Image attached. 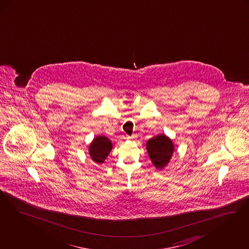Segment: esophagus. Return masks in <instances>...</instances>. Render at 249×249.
Masks as SVG:
<instances>
[{
  "label": "esophagus",
  "instance_id": "1",
  "mask_svg": "<svg viewBox=\"0 0 249 249\" xmlns=\"http://www.w3.org/2000/svg\"><path fill=\"white\" fill-rule=\"evenodd\" d=\"M133 136H127V139H133Z\"/></svg>",
  "mask_w": 249,
  "mask_h": 249
}]
</instances>
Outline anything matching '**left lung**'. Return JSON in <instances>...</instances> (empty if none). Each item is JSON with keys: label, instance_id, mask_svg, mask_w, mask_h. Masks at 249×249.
Here are the masks:
<instances>
[{"label": "left lung", "instance_id": "8db88e82", "mask_svg": "<svg viewBox=\"0 0 249 249\" xmlns=\"http://www.w3.org/2000/svg\"><path fill=\"white\" fill-rule=\"evenodd\" d=\"M146 150L154 166L162 169L169 164L174 152V144L168 136L160 134L147 141Z\"/></svg>", "mask_w": 249, "mask_h": 249}]
</instances>
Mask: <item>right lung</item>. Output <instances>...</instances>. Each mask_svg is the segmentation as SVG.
<instances>
[{
    "instance_id": "1",
    "label": "right lung",
    "mask_w": 249,
    "mask_h": 249,
    "mask_svg": "<svg viewBox=\"0 0 249 249\" xmlns=\"http://www.w3.org/2000/svg\"><path fill=\"white\" fill-rule=\"evenodd\" d=\"M112 147V142L107 137L99 135L89 144V157L95 163L102 164L108 157Z\"/></svg>"
}]
</instances>
